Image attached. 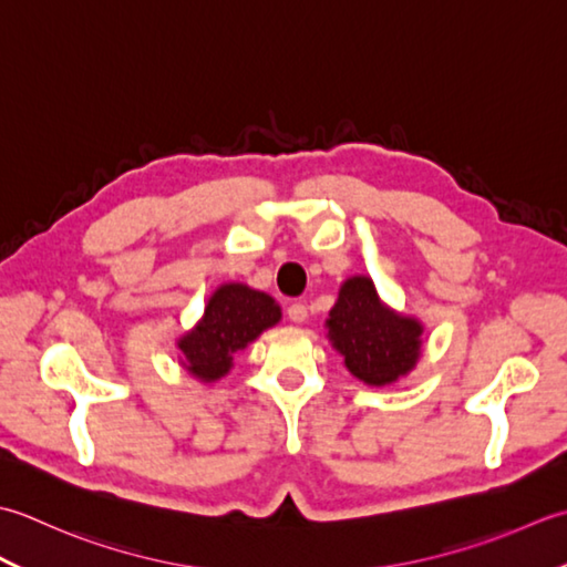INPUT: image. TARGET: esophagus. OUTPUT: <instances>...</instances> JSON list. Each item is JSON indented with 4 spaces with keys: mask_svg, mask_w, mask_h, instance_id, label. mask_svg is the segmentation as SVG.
Segmentation results:
<instances>
[{
    "mask_svg": "<svg viewBox=\"0 0 567 567\" xmlns=\"http://www.w3.org/2000/svg\"><path fill=\"white\" fill-rule=\"evenodd\" d=\"M286 316H288V320H291V322H306L308 308H306V303H291V306L286 308Z\"/></svg>",
    "mask_w": 567,
    "mask_h": 567,
    "instance_id": "1",
    "label": "esophagus"
}]
</instances>
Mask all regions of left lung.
Segmentation results:
<instances>
[{
	"instance_id": "obj_1",
	"label": "left lung",
	"mask_w": 567,
	"mask_h": 567,
	"mask_svg": "<svg viewBox=\"0 0 567 567\" xmlns=\"http://www.w3.org/2000/svg\"><path fill=\"white\" fill-rule=\"evenodd\" d=\"M421 332L419 322L379 303L367 276L344 281L328 320V338L344 354V364L372 386L391 384L409 372L421 354Z\"/></svg>"
}]
</instances>
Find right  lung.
<instances>
[{"label":"right lung","mask_w":567,"mask_h":567,"mask_svg":"<svg viewBox=\"0 0 567 567\" xmlns=\"http://www.w3.org/2000/svg\"><path fill=\"white\" fill-rule=\"evenodd\" d=\"M279 318L281 310L271 296L241 284L219 286L207 300L200 326L178 342L183 364L193 377L215 381L229 372L235 352L245 350Z\"/></svg>","instance_id":"right-lung-1"}]
</instances>
